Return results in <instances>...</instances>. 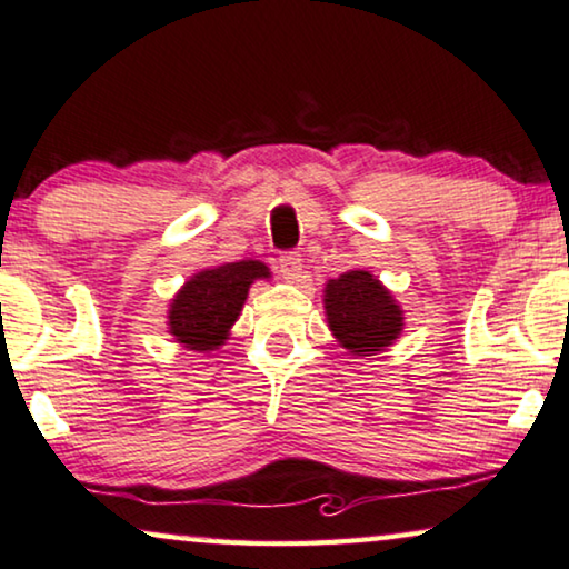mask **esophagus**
Wrapping results in <instances>:
<instances>
[{
    "mask_svg": "<svg viewBox=\"0 0 569 569\" xmlns=\"http://www.w3.org/2000/svg\"><path fill=\"white\" fill-rule=\"evenodd\" d=\"M301 268H303L301 254H296V252H286L283 258L278 260V270H281V276L288 278V281H296V278L301 276Z\"/></svg>",
    "mask_w": 569,
    "mask_h": 569,
    "instance_id": "esophagus-1",
    "label": "esophagus"
}]
</instances>
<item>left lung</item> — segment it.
<instances>
[{
    "instance_id": "left-lung-1",
    "label": "left lung",
    "mask_w": 569,
    "mask_h": 569,
    "mask_svg": "<svg viewBox=\"0 0 569 569\" xmlns=\"http://www.w3.org/2000/svg\"><path fill=\"white\" fill-rule=\"evenodd\" d=\"M327 327L350 356H376L405 330V309L395 293L368 270L330 278L322 291Z\"/></svg>"
}]
</instances>
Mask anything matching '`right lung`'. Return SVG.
<instances>
[{
    "instance_id": "obj_1",
    "label": "right lung",
    "mask_w": 569,
    "mask_h": 569,
    "mask_svg": "<svg viewBox=\"0 0 569 569\" xmlns=\"http://www.w3.org/2000/svg\"><path fill=\"white\" fill-rule=\"evenodd\" d=\"M268 278L270 268L260 260L223 262L198 270L170 299L167 332L186 350L196 353L219 350L242 315L250 286Z\"/></svg>"
}]
</instances>
